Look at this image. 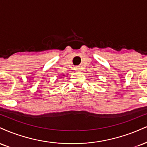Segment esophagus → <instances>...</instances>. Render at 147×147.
<instances>
[{"label": "esophagus", "mask_w": 147, "mask_h": 147, "mask_svg": "<svg viewBox=\"0 0 147 147\" xmlns=\"http://www.w3.org/2000/svg\"><path fill=\"white\" fill-rule=\"evenodd\" d=\"M75 70H76V71H81V67H79V66H75Z\"/></svg>", "instance_id": "esophagus-1"}]
</instances>
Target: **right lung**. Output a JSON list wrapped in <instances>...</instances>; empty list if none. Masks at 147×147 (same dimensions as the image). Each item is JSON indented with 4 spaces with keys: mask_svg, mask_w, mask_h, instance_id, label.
<instances>
[{
    "mask_svg": "<svg viewBox=\"0 0 147 147\" xmlns=\"http://www.w3.org/2000/svg\"><path fill=\"white\" fill-rule=\"evenodd\" d=\"M63 76H64V75H63Z\"/></svg>",
    "mask_w": 147,
    "mask_h": 147,
    "instance_id": "1",
    "label": "right lung"
}]
</instances>
